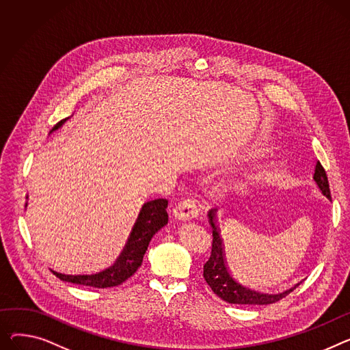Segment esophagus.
<instances>
[{"label":"esophagus","mask_w":350,"mask_h":350,"mask_svg":"<svg viewBox=\"0 0 350 350\" xmlns=\"http://www.w3.org/2000/svg\"><path fill=\"white\" fill-rule=\"evenodd\" d=\"M173 217L180 221H191L198 217V208L194 201L185 200L173 209Z\"/></svg>","instance_id":"esophagus-1"}]
</instances>
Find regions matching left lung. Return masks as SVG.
Listing matches in <instances>:
<instances>
[{"label": "left lung", "instance_id": "obj_1", "mask_svg": "<svg viewBox=\"0 0 350 350\" xmlns=\"http://www.w3.org/2000/svg\"><path fill=\"white\" fill-rule=\"evenodd\" d=\"M314 181L317 183L318 189L331 200V190L327 173H325L321 163L318 161L315 170H314ZM217 208H211L208 211V221L213 228V249L211 256H209L208 262L204 265V278L206 284L211 287V290L224 301L229 304H242V306H267L273 302L280 301L286 295H288L294 288L298 287L295 284L293 288L278 293V294H269L262 293L258 290L249 288L243 283H239L238 278H235L234 273L230 271L228 262H226V253L224 239L221 237V229L217 225Z\"/></svg>", "mask_w": 350, "mask_h": 350}]
</instances>
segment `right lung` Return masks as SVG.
<instances>
[{
    "instance_id": "right-lung-1",
    "label": "right lung",
    "mask_w": 350,
    "mask_h": 350,
    "mask_svg": "<svg viewBox=\"0 0 350 350\" xmlns=\"http://www.w3.org/2000/svg\"><path fill=\"white\" fill-rule=\"evenodd\" d=\"M67 120L68 118L57 122L52 128L51 133L62 128ZM166 208H167V200L165 198L152 200L144 204L122 253L118 256V259L115 260V263L108 269L96 274L73 275V274H62L57 271H53V274L63 282L96 287V288H107V287H115V286L122 284L139 269V266L142 265L144 256L148 250L149 242L153 238V235L167 224L169 215H167Z\"/></svg>"
}]
</instances>
